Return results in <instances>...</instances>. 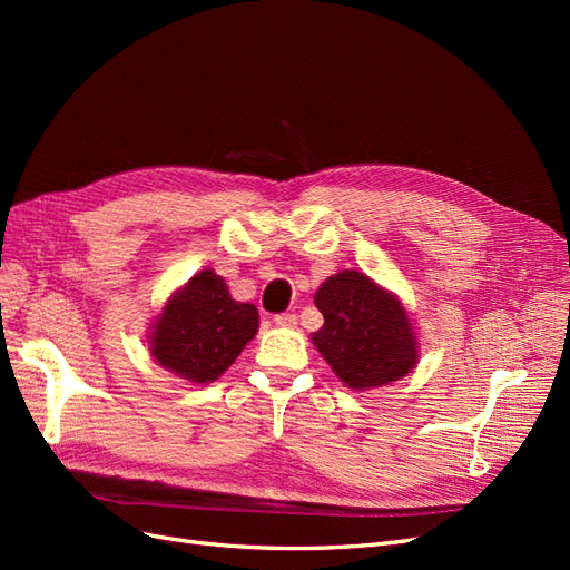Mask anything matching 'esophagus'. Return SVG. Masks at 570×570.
<instances>
[{"label": "esophagus", "mask_w": 570, "mask_h": 570, "mask_svg": "<svg viewBox=\"0 0 570 570\" xmlns=\"http://www.w3.org/2000/svg\"><path fill=\"white\" fill-rule=\"evenodd\" d=\"M273 323L281 325V327H295L297 316L295 314H278V316H273Z\"/></svg>", "instance_id": "1"}]
</instances>
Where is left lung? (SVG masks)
<instances>
[{
	"instance_id": "8db88e82",
	"label": "left lung",
	"mask_w": 570,
	"mask_h": 570,
	"mask_svg": "<svg viewBox=\"0 0 570 570\" xmlns=\"http://www.w3.org/2000/svg\"><path fill=\"white\" fill-rule=\"evenodd\" d=\"M314 302L325 323L312 340L347 387H383L416 368L419 340L404 304L366 273L331 275Z\"/></svg>"
}]
</instances>
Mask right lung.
<instances>
[{
    "instance_id": "add662e5",
    "label": "right lung",
    "mask_w": 570,
    "mask_h": 570,
    "mask_svg": "<svg viewBox=\"0 0 570 570\" xmlns=\"http://www.w3.org/2000/svg\"><path fill=\"white\" fill-rule=\"evenodd\" d=\"M258 331V312L235 302L226 281L199 271L168 297L149 333V354L183 381L206 385L233 366Z\"/></svg>"
}]
</instances>
